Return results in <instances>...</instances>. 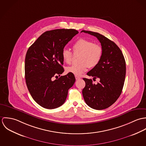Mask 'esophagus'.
Here are the masks:
<instances>
[{"instance_id":"obj_1","label":"esophagus","mask_w":146,"mask_h":146,"mask_svg":"<svg viewBox=\"0 0 146 146\" xmlns=\"http://www.w3.org/2000/svg\"><path fill=\"white\" fill-rule=\"evenodd\" d=\"M75 79H76V80H79V79H80V78L78 76H75Z\"/></svg>"}]
</instances>
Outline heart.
<instances>
[{
  "label": "heart",
  "instance_id": "1",
  "mask_svg": "<svg viewBox=\"0 0 146 146\" xmlns=\"http://www.w3.org/2000/svg\"><path fill=\"white\" fill-rule=\"evenodd\" d=\"M72 48L74 54H80L78 58L80 62L67 67L66 71L75 76H80L87 70L88 67H96L102 57V46L90 40L79 39L74 44ZM62 57L64 62L70 64L73 58V53L69 49H64L62 52Z\"/></svg>",
  "mask_w": 146,
  "mask_h": 146
}]
</instances>
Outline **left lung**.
<instances>
[{
	"label": "left lung",
	"instance_id": "left-lung-1",
	"mask_svg": "<svg viewBox=\"0 0 146 146\" xmlns=\"http://www.w3.org/2000/svg\"><path fill=\"white\" fill-rule=\"evenodd\" d=\"M82 32L96 36L103 48L101 60L87 73L93 79L99 78L100 81L95 84L92 79L83 78L85 82L82 91L84 99L93 109H106L117 101L122 92L126 75L125 58L119 46L104 35L90 31Z\"/></svg>",
	"mask_w": 146,
	"mask_h": 146
}]
</instances>
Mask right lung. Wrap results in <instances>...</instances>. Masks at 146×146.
Listing matches in <instances>:
<instances>
[{"label":"right lung","mask_w":146,"mask_h":146,"mask_svg":"<svg viewBox=\"0 0 146 146\" xmlns=\"http://www.w3.org/2000/svg\"><path fill=\"white\" fill-rule=\"evenodd\" d=\"M79 32L75 29H56L42 34L28 49L25 64V79L34 100L40 106L54 109L65 102L68 89L75 82L74 75L64 72L62 52Z\"/></svg>","instance_id":"obj_1"}]
</instances>
